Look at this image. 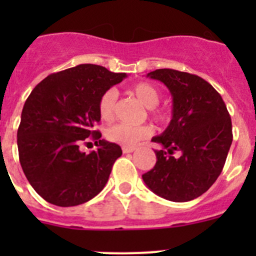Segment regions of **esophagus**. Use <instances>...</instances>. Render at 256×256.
<instances>
[{"mask_svg":"<svg viewBox=\"0 0 256 256\" xmlns=\"http://www.w3.org/2000/svg\"><path fill=\"white\" fill-rule=\"evenodd\" d=\"M133 151H134V148H126V146H123L124 154H130V152H133Z\"/></svg>","mask_w":256,"mask_h":256,"instance_id":"1","label":"esophagus"}]
</instances>
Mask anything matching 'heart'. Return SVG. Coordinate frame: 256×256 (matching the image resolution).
Here are the masks:
<instances>
[{"mask_svg":"<svg viewBox=\"0 0 256 256\" xmlns=\"http://www.w3.org/2000/svg\"><path fill=\"white\" fill-rule=\"evenodd\" d=\"M130 92L136 98L150 110L151 116L160 123H165L170 119L172 112L169 108H158L160 100L159 88L148 82H140L130 88ZM118 94L114 88H110L102 94L98 100V114L105 122H110L114 119L115 104H116ZM152 133V128L150 126H126V124H115L106 130V138L110 142L133 148L141 140L146 138Z\"/></svg>","mask_w":256,"mask_h":256,"instance_id":"b5f03b06","label":"heart"}]
</instances>
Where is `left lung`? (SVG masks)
I'll return each instance as SVG.
<instances>
[{"label":"left lung","instance_id":"obj_1","mask_svg":"<svg viewBox=\"0 0 256 256\" xmlns=\"http://www.w3.org/2000/svg\"><path fill=\"white\" fill-rule=\"evenodd\" d=\"M164 83L173 97L172 120L151 141L156 164L142 176L158 196L174 202L194 200L206 192L224 166L232 144V122L224 101L210 83L195 74L158 69L148 74ZM178 150V158L172 152Z\"/></svg>","mask_w":256,"mask_h":256}]
</instances>
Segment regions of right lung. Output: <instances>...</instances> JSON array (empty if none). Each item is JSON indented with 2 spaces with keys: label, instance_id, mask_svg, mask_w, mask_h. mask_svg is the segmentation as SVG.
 Returning <instances> with one entry per match:
<instances>
[{
  "label": "right lung",
  "instance_id": "1",
  "mask_svg": "<svg viewBox=\"0 0 256 256\" xmlns=\"http://www.w3.org/2000/svg\"><path fill=\"white\" fill-rule=\"evenodd\" d=\"M126 73L80 64L50 74L26 98L18 130L19 160L26 180L40 198L58 206L84 204L105 187L119 144L101 140L98 100ZM91 138L90 154L78 144Z\"/></svg>",
  "mask_w": 256,
  "mask_h": 256
}]
</instances>
